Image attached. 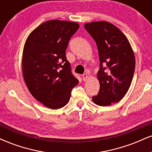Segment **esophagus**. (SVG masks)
<instances>
[{
  "label": "esophagus",
  "instance_id": "34e87169",
  "mask_svg": "<svg viewBox=\"0 0 152 152\" xmlns=\"http://www.w3.org/2000/svg\"><path fill=\"white\" fill-rule=\"evenodd\" d=\"M82 78H83V81H87V79H88V76L86 74H83V75H82Z\"/></svg>",
  "mask_w": 152,
  "mask_h": 152
}]
</instances>
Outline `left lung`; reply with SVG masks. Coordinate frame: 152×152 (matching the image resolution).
<instances>
[{"mask_svg": "<svg viewBox=\"0 0 152 152\" xmlns=\"http://www.w3.org/2000/svg\"><path fill=\"white\" fill-rule=\"evenodd\" d=\"M84 27L96 43L100 61V89L92 99L96 105L110 106L123 99L129 88L135 70L133 50L126 36L111 23H87Z\"/></svg>", "mask_w": 152, "mask_h": 152, "instance_id": "obj_1", "label": "left lung"}]
</instances>
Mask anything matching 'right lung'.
I'll return each mask as SVG.
<instances>
[{
	"label": "right lung",
	"instance_id": "right-lung-1",
	"mask_svg": "<svg viewBox=\"0 0 152 152\" xmlns=\"http://www.w3.org/2000/svg\"><path fill=\"white\" fill-rule=\"evenodd\" d=\"M78 28L77 23L48 20L31 33L24 45L22 70L26 86L36 100L51 109L66 106L78 83L66 57L69 40Z\"/></svg>",
	"mask_w": 152,
	"mask_h": 152
}]
</instances>
